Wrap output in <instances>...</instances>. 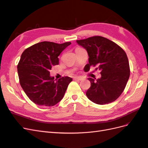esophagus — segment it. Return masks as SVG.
Returning <instances> with one entry per match:
<instances>
[{
  "mask_svg": "<svg viewBox=\"0 0 148 148\" xmlns=\"http://www.w3.org/2000/svg\"><path fill=\"white\" fill-rule=\"evenodd\" d=\"M73 79L75 80H79V81H81V80L83 79V78L82 77H73Z\"/></svg>",
  "mask_w": 148,
  "mask_h": 148,
  "instance_id": "1",
  "label": "esophagus"
}]
</instances>
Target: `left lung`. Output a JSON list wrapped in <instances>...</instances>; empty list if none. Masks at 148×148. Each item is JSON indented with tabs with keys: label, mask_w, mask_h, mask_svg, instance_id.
Here are the masks:
<instances>
[{
	"label": "left lung",
	"mask_w": 148,
	"mask_h": 148,
	"mask_svg": "<svg viewBox=\"0 0 148 148\" xmlns=\"http://www.w3.org/2000/svg\"><path fill=\"white\" fill-rule=\"evenodd\" d=\"M88 52L89 69L96 66L101 77L89 78L91 86L86 92L88 99L97 104H109L118 99L126 86L130 70L126 53L114 42L100 36L77 40Z\"/></svg>",
	"instance_id": "8db88e82"
}]
</instances>
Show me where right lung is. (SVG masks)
Wrapping results in <instances>:
<instances>
[{
	"label": "right lung",
	"mask_w": 148,
	"mask_h": 148,
	"mask_svg": "<svg viewBox=\"0 0 148 148\" xmlns=\"http://www.w3.org/2000/svg\"><path fill=\"white\" fill-rule=\"evenodd\" d=\"M70 42H38L26 49L17 65L19 82L29 99L36 104L53 106L63 98L72 78L64 77L56 82L50 77L53 66L59 64L60 53Z\"/></svg>",
	"instance_id": "add662e5"
}]
</instances>
